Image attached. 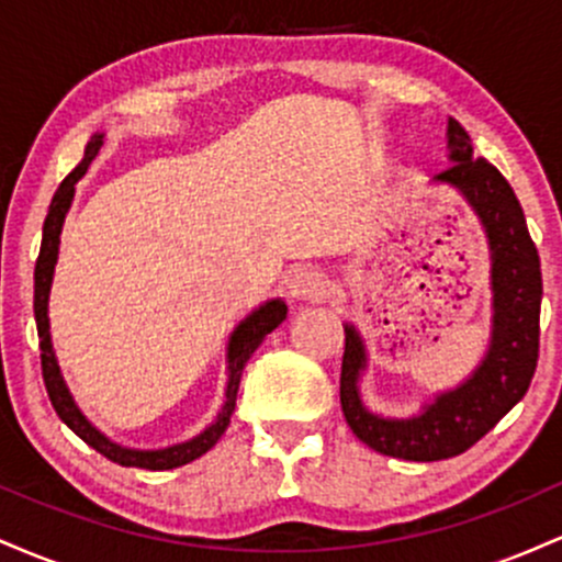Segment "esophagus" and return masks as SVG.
Instances as JSON below:
<instances>
[{
  "label": "esophagus",
  "mask_w": 562,
  "mask_h": 562,
  "mask_svg": "<svg viewBox=\"0 0 562 562\" xmlns=\"http://www.w3.org/2000/svg\"><path fill=\"white\" fill-rule=\"evenodd\" d=\"M288 288H290V295H293V299L319 301V299H325L327 290H330V282H327L325 272H319V269L301 267L290 274Z\"/></svg>",
  "instance_id": "esophagus-1"
}]
</instances>
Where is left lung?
Returning <instances> with one entry per match:
<instances>
[{
    "mask_svg": "<svg viewBox=\"0 0 562 562\" xmlns=\"http://www.w3.org/2000/svg\"><path fill=\"white\" fill-rule=\"evenodd\" d=\"M449 169L434 182L462 192L486 229L492 250V340L483 362L457 389L438 393L420 415L406 420L372 415L359 396L367 367L364 340L346 322L340 364V406L353 436L380 454L412 462H436L468 451L526 396L539 359L541 267L528 235L524 209L496 166L473 156L468 132L449 119Z\"/></svg>",
    "mask_w": 562,
    "mask_h": 562,
    "instance_id": "8db88e82",
    "label": "left lung"
}]
</instances>
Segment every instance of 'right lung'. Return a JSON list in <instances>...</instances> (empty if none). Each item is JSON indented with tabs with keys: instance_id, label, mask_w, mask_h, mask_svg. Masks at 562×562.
<instances>
[{
	"instance_id": "1",
	"label": "right lung",
	"mask_w": 562,
	"mask_h": 562,
	"mask_svg": "<svg viewBox=\"0 0 562 562\" xmlns=\"http://www.w3.org/2000/svg\"><path fill=\"white\" fill-rule=\"evenodd\" d=\"M102 147V134H94L92 142L87 145V153H83V160L76 166L74 171L63 179L60 187H57L53 205H49V214L44 218V232H42V250H38L36 269H34V317H36V330H38V348H42V375L44 385H47L49 402H53L57 417L74 430L81 441H87L94 451H100L102 457H108L111 462H119L124 468H145V470H171L179 465H187V462L198 460L209 451L214 443L222 438L224 430H227L232 412H235L237 402V389H240V378L245 370V362L250 359V353L261 346V340L267 338L269 333L274 330L277 325H282V319L288 317L285 301L274 299L267 301L263 306L256 308L250 317H245L240 325L232 333L229 346H227V402H224L222 412L203 434L190 438L184 443H173L169 449H126L121 443H115L105 434L94 428L92 423L83 417L79 404L70 396L66 380H63L60 367H57L55 351H53V338H49V317H47V303H49V288H53V274L57 263V250H60V232L63 222H66V214L70 209V200H74L76 182L87 173L89 164H92L97 153Z\"/></svg>"
}]
</instances>
